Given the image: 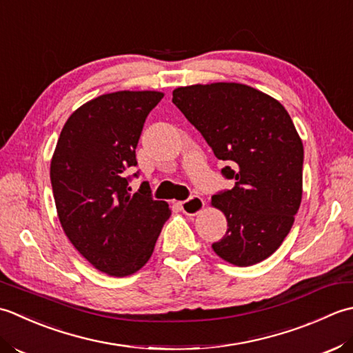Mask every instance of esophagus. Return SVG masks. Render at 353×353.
<instances>
[{
	"label": "esophagus",
	"instance_id": "34e87169",
	"mask_svg": "<svg viewBox=\"0 0 353 353\" xmlns=\"http://www.w3.org/2000/svg\"><path fill=\"white\" fill-rule=\"evenodd\" d=\"M179 207H181V210L185 214H189V216H195V214L204 210V199L199 196H192L187 201H181V203H179Z\"/></svg>",
	"mask_w": 353,
	"mask_h": 353
}]
</instances>
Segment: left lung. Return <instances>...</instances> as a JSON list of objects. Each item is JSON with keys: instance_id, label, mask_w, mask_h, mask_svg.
<instances>
[{"instance_id": "left-lung-1", "label": "left lung", "mask_w": 353, "mask_h": 353, "mask_svg": "<svg viewBox=\"0 0 353 353\" xmlns=\"http://www.w3.org/2000/svg\"><path fill=\"white\" fill-rule=\"evenodd\" d=\"M174 102L203 134L234 187L212 198L227 233L212 248L222 261L250 267L282 245L303 193V143L285 106L236 82L175 88Z\"/></svg>"}]
</instances>
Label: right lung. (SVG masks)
<instances>
[{
    "label": "right lung",
    "mask_w": 353,
    "mask_h": 353,
    "mask_svg": "<svg viewBox=\"0 0 353 353\" xmlns=\"http://www.w3.org/2000/svg\"><path fill=\"white\" fill-rule=\"evenodd\" d=\"M163 97L161 91L125 90L79 106L50 163L63 233L108 276L126 277L145 267L172 213L166 201L150 198L145 183L131 193L126 178L148 114Z\"/></svg>",
    "instance_id": "obj_1"
}]
</instances>
